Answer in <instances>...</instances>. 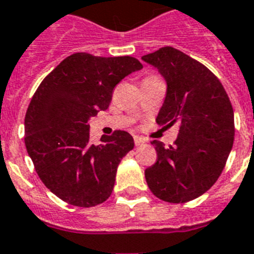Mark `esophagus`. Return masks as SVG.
Masks as SVG:
<instances>
[{
  "mask_svg": "<svg viewBox=\"0 0 254 254\" xmlns=\"http://www.w3.org/2000/svg\"><path fill=\"white\" fill-rule=\"evenodd\" d=\"M133 140H135L136 146H140V145H142L144 142H146V140L144 139V137H141V136H133Z\"/></svg>",
  "mask_w": 254,
  "mask_h": 254,
  "instance_id": "1",
  "label": "esophagus"
}]
</instances>
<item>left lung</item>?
<instances>
[{
	"instance_id": "left-lung-1",
	"label": "left lung",
	"mask_w": 254,
	"mask_h": 254,
	"mask_svg": "<svg viewBox=\"0 0 254 254\" xmlns=\"http://www.w3.org/2000/svg\"><path fill=\"white\" fill-rule=\"evenodd\" d=\"M141 60L166 80L160 126L179 125L174 145L153 140L157 162L145 170L153 194L173 204L194 200L217 182L232 149L234 110L225 88L207 67L165 47Z\"/></svg>"
}]
</instances>
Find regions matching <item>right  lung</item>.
<instances>
[{
	"label": "right lung",
	"mask_w": 254,
	"mask_h": 254,
	"mask_svg": "<svg viewBox=\"0 0 254 254\" xmlns=\"http://www.w3.org/2000/svg\"><path fill=\"white\" fill-rule=\"evenodd\" d=\"M141 68L133 57L75 53L33 94L24 119L27 152L40 179L64 202L91 207L110 197L119 162L135 142L115 131L91 144L88 121L109 108L119 81Z\"/></svg>",
	"instance_id": "right-lung-1"
}]
</instances>
